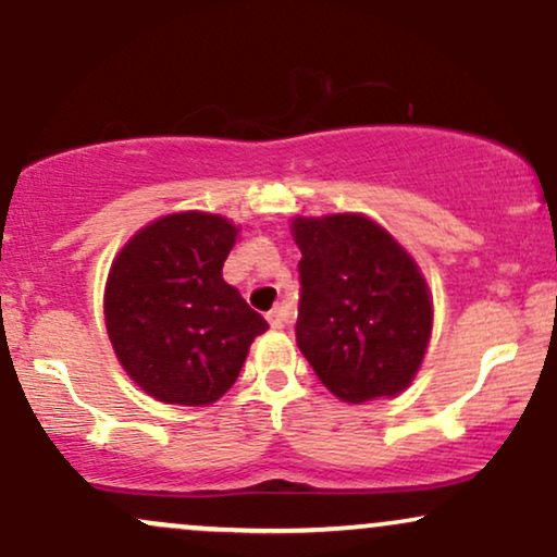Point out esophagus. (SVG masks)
<instances>
[{
	"mask_svg": "<svg viewBox=\"0 0 557 557\" xmlns=\"http://www.w3.org/2000/svg\"><path fill=\"white\" fill-rule=\"evenodd\" d=\"M285 309L283 306H274L272 311H267V322H270V327H274V330H280L285 324Z\"/></svg>",
	"mask_w": 557,
	"mask_h": 557,
	"instance_id": "1",
	"label": "esophagus"
}]
</instances>
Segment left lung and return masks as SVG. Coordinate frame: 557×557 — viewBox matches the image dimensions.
Here are the masks:
<instances>
[{"label": "left lung", "instance_id": "obj_1", "mask_svg": "<svg viewBox=\"0 0 557 557\" xmlns=\"http://www.w3.org/2000/svg\"><path fill=\"white\" fill-rule=\"evenodd\" d=\"M300 248V354L332 395L367 403L411 385L432 332L413 259L361 214L293 222Z\"/></svg>", "mask_w": 557, "mask_h": 557}]
</instances>
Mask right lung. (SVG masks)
Listing matches in <instances>:
<instances>
[{
    "instance_id": "add662e5",
    "label": "right lung",
    "mask_w": 557,
    "mask_h": 557,
    "mask_svg": "<svg viewBox=\"0 0 557 557\" xmlns=\"http://www.w3.org/2000/svg\"><path fill=\"white\" fill-rule=\"evenodd\" d=\"M238 230L207 212L170 214L114 259L104 319L114 354L151 398L207 406L238 380L248 345L267 330L222 280Z\"/></svg>"
}]
</instances>
